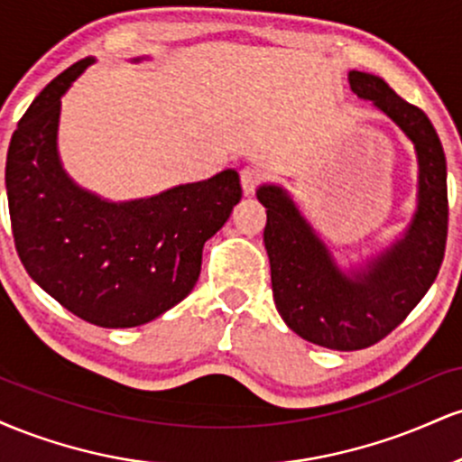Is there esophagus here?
Instances as JSON below:
<instances>
[{
  "label": "esophagus",
  "instance_id": "obj_1",
  "mask_svg": "<svg viewBox=\"0 0 462 462\" xmlns=\"http://www.w3.org/2000/svg\"><path fill=\"white\" fill-rule=\"evenodd\" d=\"M263 182V171L256 167H245L241 169V184H243V193L245 195H254V190L258 189V184Z\"/></svg>",
  "mask_w": 462,
  "mask_h": 462
}]
</instances>
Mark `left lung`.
<instances>
[{
    "label": "left lung",
    "instance_id": "1",
    "mask_svg": "<svg viewBox=\"0 0 462 462\" xmlns=\"http://www.w3.org/2000/svg\"><path fill=\"white\" fill-rule=\"evenodd\" d=\"M349 87L395 121L415 143L419 206L404 238L347 278L280 187L258 189L267 208L264 247L273 301L286 326L315 346L352 352L383 341L421 301L441 269L448 241V167L426 113L383 78L349 71Z\"/></svg>",
    "mask_w": 462,
    "mask_h": 462
}]
</instances>
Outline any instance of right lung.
<instances>
[{"label":"right lung","instance_id":"add662e5","mask_svg":"<svg viewBox=\"0 0 462 462\" xmlns=\"http://www.w3.org/2000/svg\"><path fill=\"white\" fill-rule=\"evenodd\" d=\"M91 62L65 69L21 116L6 156L10 224L25 272L58 304L99 328H134L193 291L204 243L243 189L235 169L125 204L76 187L58 161V116Z\"/></svg>","mask_w":462,"mask_h":462}]
</instances>
